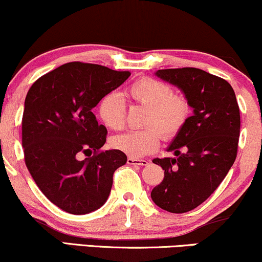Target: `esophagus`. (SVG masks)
<instances>
[{
  "label": "esophagus",
  "mask_w": 262,
  "mask_h": 262,
  "mask_svg": "<svg viewBox=\"0 0 262 262\" xmlns=\"http://www.w3.org/2000/svg\"><path fill=\"white\" fill-rule=\"evenodd\" d=\"M128 165H134V166H146L149 161L147 160H139V159H133V157H128L127 160Z\"/></svg>",
  "instance_id": "34e87169"
}]
</instances>
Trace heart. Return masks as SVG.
I'll return each mask as SVG.
<instances>
[{
    "label": "heart",
    "instance_id": "obj_1",
    "mask_svg": "<svg viewBox=\"0 0 262 262\" xmlns=\"http://www.w3.org/2000/svg\"><path fill=\"white\" fill-rule=\"evenodd\" d=\"M127 95L133 102L146 108L144 129L117 135L112 139V146L125 155L143 157L155 152L163 140H171L184 128L191 108L185 96L173 93L165 81L151 77L135 80L127 89ZM99 116L103 124L112 130H119L124 125L125 105L116 93L107 94L99 103Z\"/></svg>",
    "mask_w": 262,
    "mask_h": 262
}]
</instances>
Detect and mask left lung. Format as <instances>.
I'll use <instances>...</instances> for the list:
<instances>
[{"label":"left lung","mask_w":262,"mask_h":262,"mask_svg":"<svg viewBox=\"0 0 262 262\" xmlns=\"http://www.w3.org/2000/svg\"><path fill=\"white\" fill-rule=\"evenodd\" d=\"M157 77L178 86L194 108L168 146L176 157L152 160L165 178L151 191L157 206L184 213L219 188L235 161L241 113L231 84L199 68L160 69Z\"/></svg>","instance_id":"obj_1"}]
</instances>
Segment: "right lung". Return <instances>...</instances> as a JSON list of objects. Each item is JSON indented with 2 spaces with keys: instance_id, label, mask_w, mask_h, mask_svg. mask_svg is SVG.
Wrapping results in <instances>:
<instances>
[{
  "instance_id": "obj_1",
  "label": "right lung",
  "mask_w": 262,
  "mask_h": 262,
  "mask_svg": "<svg viewBox=\"0 0 262 262\" xmlns=\"http://www.w3.org/2000/svg\"><path fill=\"white\" fill-rule=\"evenodd\" d=\"M129 75L69 62L40 77L28 91L21 119L25 165L43 195L66 212L84 215L102 206L113 173L127 162L122 151L101 150L107 129L91 110Z\"/></svg>"
}]
</instances>
